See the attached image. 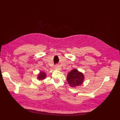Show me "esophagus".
<instances>
[{"instance_id":"1","label":"esophagus","mask_w":120,"mask_h":120,"mask_svg":"<svg viewBox=\"0 0 120 120\" xmlns=\"http://www.w3.org/2000/svg\"><path fill=\"white\" fill-rule=\"evenodd\" d=\"M55 69H56L57 70H60L61 69V67L60 65H56L55 66Z\"/></svg>"}]
</instances>
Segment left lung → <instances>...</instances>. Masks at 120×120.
Segmentation results:
<instances>
[{
	"label": "left lung",
	"instance_id": "1",
	"mask_svg": "<svg viewBox=\"0 0 120 120\" xmlns=\"http://www.w3.org/2000/svg\"><path fill=\"white\" fill-rule=\"evenodd\" d=\"M83 80V75L75 69L72 70L67 76V81L72 87L79 86L82 83Z\"/></svg>",
	"mask_w": 120,
	"mask_h": 120
}]
</instances>
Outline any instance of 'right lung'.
Instances as JSON below:
<instances>
[{"label": "right lung", "instance_id": "right-lung-1", "mask_svg": "<svg viewBox=\"0 0 120 120\" xmlns=\"http://www.w3.org/2000/svg\"><path fill=\"white\" fill-rule=\"evenodd\" d=\"M46 76V75L45 73V72H43V71H41L40 73L38 75V78L39 80H43L44 79H45V78Z\"/></svg>", "mask_w": 120, "mask_h": 120}]
</instances>
